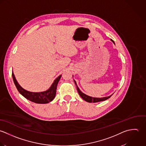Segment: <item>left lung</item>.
Listing matches in <instances>:
<instances>
[{
	"mask_svg": "<svg viewBox=\"0 0 146 146\" xmlns=\"http://www.w3.org/2000/svg\"><path fill=\"white\" fill-rule=\"evenodd\" d=\"M111 40L115 44L114 41L112 40V39H111ZM74 82L76 85V87H77V91H78V92L79 94V95H80V96L84 100H85L86 102H88V103H96V102H102V101H104L108 99H109L113 94L108 96H105V97H102V98H95V97H92V96H88V95L84 94V92H82L80 89L78 87L77 85V83L76 82V81L74 80Z\"/></svg>",
	"mask_w": 146,
	"mask_h": 146,
	"instance_id": "left-lung-1",
	"label": "left lung"
}]
</instances>
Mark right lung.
Here are the masks:
<instances>
[{"label": "right lung", "instance_id": "1", "mask_svg": "<svg viewBox=\"0 0 146 146\" xmlns=\"http://www.w3.org/2000/svg\"><path fill=\"white\" fill-rule=\"evenodd\" d=\"M12 75L14 84L19 92L28 100L38 104H46L53 100L56 96L58 81L61 77V75H60L58 77H57L48 90L42 92H35L29 91L22 88L17 81L13 71Z\"/></svg>", "mask_w": 146, "mask_h": 146}]
</instances>
